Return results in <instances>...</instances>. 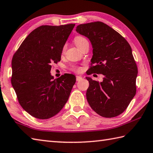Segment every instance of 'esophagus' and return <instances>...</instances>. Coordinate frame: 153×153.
I'll use <instances>...</instances> for the list:
<instances>
[{
    "instance_id": "obj_1",
    "label": "esophagus",
    "mask_w": 153,
    "mask_h": 153,
    "mask_svg": "<svg viewBox=\"0 0 153 153\" xmlns=\"http://www.w3.org/2000/svg\"><path fill=\"white\" fill-rule=\"evenodd\" d=\"M82 79V77L80 76H76V80L77 81H80Z\"/></svg>"
}]
</instances>
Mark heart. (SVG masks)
Returning <instances> with one entry per match:
<instances>
[{
	"instance_id": "b5f03b06",
	"label": "heart",
	"mask_w": 153,
	"mask_h": 153,
	"mask_svg": "<svg viewBox=\"0 0 153 153\" xmlns=\"http://www.w3.org/2000/svg\"><path fill=\"white\" fill-rule=\"evenodd\" d=\"M86 41H87L86 39L85 38L81 36H76L74 38V42L78 48H79L81 46H82V45ZM72 70L76 71H79L80 70V68L78 67H73Z\"/></svg>"
}]
</instances>
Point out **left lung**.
Instances as JSON below:
<instances>
[{"label":"left lung","instance_id":"1","mask_svg":"<svg viewBox=\"0 0 153 153\" xmlns=\"http://www.w3.org/2000/svg\"><path fill=\"white\" fill-rule=\"evenodd\" d=\"M76 32L90 40L91 64L88 74H103V82L86 77L89 86L86 97L91 109L103 117L119 115L136 94L138 74L132 50L122 36L101 22L79 25Z\"/></svg>","mask_w":153,"mask_h":153}]
</instances>
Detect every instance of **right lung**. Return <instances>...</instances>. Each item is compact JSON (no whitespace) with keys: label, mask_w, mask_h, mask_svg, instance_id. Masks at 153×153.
Wrapping results in <instances>:
<instances>
[{"label":"right lung","mask_w":153,"mask_h":153,"mask_svg":"<svg viewBox=\"0 0 153 153\" xmlns=\"http://www.w3.org/2000/svg\"><path fill=\"white\" fill-rule=\"evenodd\" d=\"M74 24L41 26L28 34L12 59L11 83L27 113L40 119L52 117L68 100L76 76L53 79L52 65L61 60L63 48Z\"/></svg>","instance_id":"1"}]
</instances>
